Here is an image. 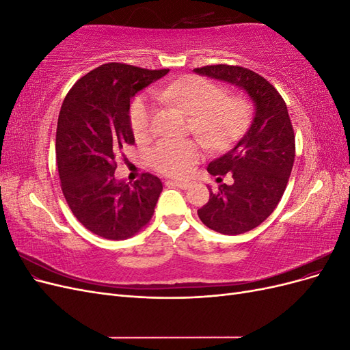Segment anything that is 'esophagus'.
<instances>
[{"mask_svg": "<svg viewBox=\"0 0 350 350\" xmlns=\"http://www.w3.org/2000/svg\"><path fill=\"white\" fill-rule=\"evenodd\" d=\"M169 183H171L175 187H178V188H183V189L188 188L189 184H191V183H188V181H179V179H172V181H169Z\"/></svg>", "mask_w": 350, "mask_h": 350, "instance_id": "esophagus-1", "label": "esophagus"}]
</instances>
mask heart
<instances>
[{
    "label": "heart",
    "instance_id": "heart-1",
    "mask_svg": "<svg viewBox=\"0 0 350 350\" xmlns=\"http://www.w3.org/2000/svg\"><path fill=\"white\" fill-rule=\"evenodd\" d=\"M154 94L194 115V131L213 147H221L234 140L250 121L251 108L247 99L224 96V89L204 77H183L159 86ZM153 112L154 105L149 96H140L133 102L130 122L137 139H143L152 131ZM198 156L200 149L196 142L165 139L154 146L150 159L159 172L183 176L191 171Z\"/></svg>",
    "mask_w": 350,
    "mask_h": 350
}]
</instances>
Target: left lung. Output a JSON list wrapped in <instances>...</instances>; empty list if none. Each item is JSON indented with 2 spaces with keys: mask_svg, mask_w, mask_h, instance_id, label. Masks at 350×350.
Masks as SVG:
<instances>
[{
  "mask_svg": "<svg viewBox=\"0 0 350 350\" xmlns=\"http://www.w3.org/2000/svg\"><path fill=\"white\" fill-rule=\"evenodd\" d=\"M198 76L239 88L254 107L252 121L241 139L211 161V175L232 174L234 184H221L198 208L203 224L224 235H239L257 228L280 201L295 161V135L286 103L260 74L237 66L194 68ZM220 179V178H219Z\"/></svg>",
  "mask_w": 350,
  "mask_h": 350,
  "instance_id": "left-lung-1",
  "label": "left lung"
}]
</instances>
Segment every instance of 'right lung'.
Segmentation results:
<instances>
[{"mask_svg":"<svg viewBox=\"0 0 350 350\" xmlns=\"http://www.w3.org/2000/svg\"><path fill=\"white\" fill-rule=\"evenodd\" d=\"M167 72L109 62L83 76L62 102L55 143L62 193L80 224L102 238H130L153 216L161 179L118 181L115 156L134 143L133 98Z\"/></svg>","mask_w":350,"mask_h":350,"instance_id":"add662e5","label":"right lung"}]
</instances>
